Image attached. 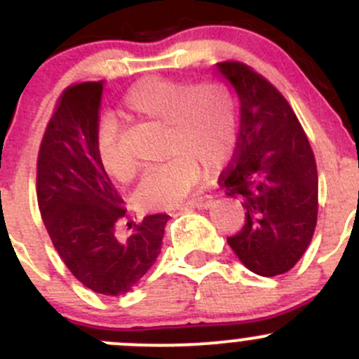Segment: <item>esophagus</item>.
<instances>
[{"instance_id":"34e87169","label":"esophagus","mask_w":359,"mask_h":359,"mask_svg":"<svg viewBox=\"0 0 359 359\" xmlns=\"http://www.w3.org/2000/svg\"><path fill=\"white\" fill-rule=\"evenodd\" d=\"M212 205V198L210 197H197V198H191V201L184 202L181 204L178 209L180 210H187V209H207V207Z\"/></svg>"}]
</instances>
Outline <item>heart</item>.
Listing matches in <instances>:
<instances>
[{"mask_svg": "<svg viewBox=\"0 0 359 359\" xmlns=\"http://www.w3.org/2000/svg\"><path fill=\"white\" fill-rule=\"evenodd\" d=\"M128 119L162 124L164 162L147 171L136 201L147 209H168L183 201L209 169H219L236 143V109L226 84L217 79L190 81L147 77L126 91ZM98 162L109 178L128 183L138 165L126 154L112 123L102 128Z\"/></svg>", "mask_w": 359, "mask_h": 359, "instance_id": "obj_1", "label": "heart"}]
</instances>
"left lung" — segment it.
I'll use <instances>...</instances> for the list:
<instances>
[{
	"instance_id": "8db88e82",
	"label": "left lung",
	"mask_w": 359,
	"mask_h": 359,
	"mask_svg": "<svg viewBox=\"0 0 359 359\" xmlns=\"http://www.w3.org/2000/svg\"><path fill=\"white\" fill-rule=\"evenodd\" d=\"M240 98V133L221 188L242 201L245 224L228 245L261 276L287 273L311 242L318 171L309 140L285 97L243 62L217 64Z\"/></svg>"
}]
</instances>
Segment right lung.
<instances>
[{
  "label": "right lung",
  "mask_w": 359,
  "mask_h": 359,
  "mask_svg": "<svg viewBox=\"0 0 359 359\" xmlns=\"http://www.w3.org/2000/svg\"><path fill=\"white\" fill-rule=\"evenodd\" d=\"M102 83L65 88L48 121L38 154L36 191L51 243L74 276L97 294L131 290L161 252L168 214L128 223L126 205L98 162Z\"/></svg>",
  "instance_id": "1"
}]
</instances>
